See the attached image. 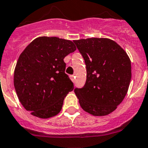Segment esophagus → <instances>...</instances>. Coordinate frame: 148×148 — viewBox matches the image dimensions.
Instances as JSON below:
<instances>
[{"instance_id":"obj_1","label":"esophagus","mask_w":148,"mask_h":148,"mask_svg":"<svg viewBox=\"0 0 148 148\" xmlns=\"http://www.w3.org/2000/svg\"><path fill=\"white\" fill-rule=\"evenodd\" d=\"M70 78H71V81L74 82V75H71Z\"/></svg>"}]
</instances>
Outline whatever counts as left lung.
<instances>
[{
	"label": "left lung",
	"instance_id": "left-lung-1",
	"mask_svg": "<svg viewBox=\"0 0 148 148\" xmlns=\"http://www.w3.org/2000/svg\"><path fill=\"white\" fill-rule=\"evenodd\" d=\"M86 65V82L74 89L80 106L95 116H105L125 97L131 79V61L119 44L107 38L74 40Z\"/></svg>",
	"mask_w": 148,
	"mask_h": 148
}]
</instances>
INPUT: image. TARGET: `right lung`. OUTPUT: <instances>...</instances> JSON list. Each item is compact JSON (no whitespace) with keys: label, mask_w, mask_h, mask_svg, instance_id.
I'll list each match as a JSON object with an SVG mask.
<instances>
[{"label":"right lung","mask_w":148,"mask_h":148,"mask_svg":"<svg viewBox=\"0 0 148 148\" xmlns=\"http://www.w3.org/2000/svg\"><path fill=\"white\" fill-rule=\"evenodd\" d=\"M76 49L70 40L40 36L20 54L14 71V86L21 103L32 115L46 119L61 111L64 98L74 89L65 73L64 58Z\"/></svg>","instance_id":"right-lung-1"}]
</instances>
